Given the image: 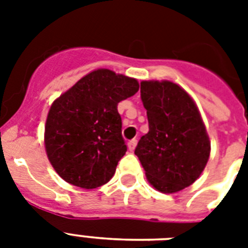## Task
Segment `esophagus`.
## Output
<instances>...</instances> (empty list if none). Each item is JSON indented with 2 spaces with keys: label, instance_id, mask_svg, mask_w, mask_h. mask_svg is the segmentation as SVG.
Instances as JSON below:
<instances>
[{
  "label": "esophagus",
  "instance_id": "34e87169",
  "mask_svg": "<svg viewBox=\"0 0 248 248\" xmlns=\"http://www.w3.org/2000/svg\"><path fill=\"white\" fill-rule=\"evenodd\" d=\"M136 144H138V140H136V139L130 140V141H128V143H127L128 151H130V152H134V149H135V147H136Z\"/></svg>",
  "mask_w": 248,
  "mask_h": 248
}]
</instances>
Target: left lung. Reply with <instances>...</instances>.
Wrapping results in <instances>:
<instances>
[{"instance_id": "left-lung-1", "label": "left lung", "mask_w": 248, "mask_h": 248, "mask_svg": "<svg viewBox=\"0 0 248 248\" xmlns=\"http://www.w3.org/2000/svg\"><path fill=\"white\" fill-rule=\"evenodd\" d=\"M140 96L149 131L135 155L148 181L162 193H175L200 177L210 157V141L194 101L170 81H143Z\"/></svg>"}]
</instances>
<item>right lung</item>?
I'll return each instance as SVG.
<instances>
[{
  "label": "right lung",
  "mask_w": 248,
  "mask_h": 248,
  "mask_svg": "<svg viewBox=\"0 0 248 248\" xmlns=\"http://www.w3.org/2000/svg\"><path fill=\"white\" fill-rule=\"evenodd\" d=\"M138 90L135 78L97 69L52 103L45 126V147L60 177L85 189L112 179L127 151L117 105Z\"/></svg>",
  "instance_id": "obj_1"
}]
</instances>
